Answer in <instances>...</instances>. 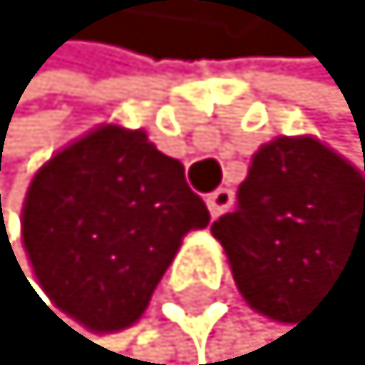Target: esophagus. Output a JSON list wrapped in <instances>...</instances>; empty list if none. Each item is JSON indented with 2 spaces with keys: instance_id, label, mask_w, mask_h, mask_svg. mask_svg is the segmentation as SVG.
I'll return each mask as SVG.
<instances>
[{
  "instance_id": "esophagus-1",
  "label": "esophagus",
  "mask_w": 365,
  "mask_h": 365,
  "mask_svg": "<svg viewBox=\"0 0 365 365\" xmlns=\"http://www.w3.org/2000/svg\"><path fill=\"white\" fill-rule=\"evenodd\" d=\"M232 204H235V192L232 189H222V185L216 192L207 195V210H210L213 220H220L222 213L232 210Z\"/></svg>"
}]
</instances>
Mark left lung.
Masks as SVG:
<instances>
[{"label": "left lung", "instance_id": "1", "mask_svg": "<svg viewBox=\"0 0 365 365\" xmlns=\"http://www.w3.org/2000/svg\"><path fill=\"white\" fill-rule=\"evenodd\" d=\"M213 237L250 305L293 324L339 268H365L363 173L311 137H280L253 155Z\"/></svg>", "mask_w": 365, "mask_h": 365}]
</instances>
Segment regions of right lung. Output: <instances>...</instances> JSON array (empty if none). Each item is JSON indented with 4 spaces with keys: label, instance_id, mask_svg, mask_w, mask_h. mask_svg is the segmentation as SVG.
<instances>
[{
    "label": "right lung",
    "instance_id": "obj_1",
    "mask_svg": "<svg viewBox=\"0 0 365 365\" xmlns=\"http://www.w3.org/2000/svg\"><path fill=\"white\" fill-rule=\"evenodd\" d=\"M210 222L176 158L143 130L100 128L36 173L24 247L45 293L88 329L137 320L182 235Z\"/></svg>",
    "mask_w": 365,
    "mask_h": 365
}]
</instances>
